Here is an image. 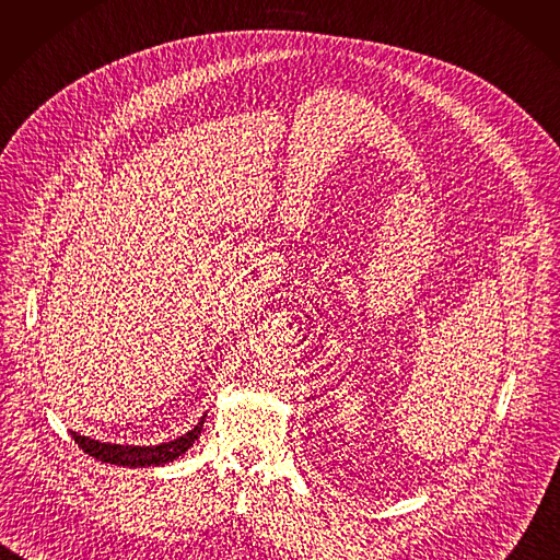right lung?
Wrapping results in <instances>:
<instances>
[{"instance_id":"add662e5","label":"right lung","mask_w":560,"mask_h":560,"mask_svg":"<svg viewBox=\"0 0 560 560\" xmlns=\"http://www.w3.org/2000/svg\"><path fill=\"white\" fill-rule=\"evenodd\" d=\"M202 421L191 430L186 432L184 436H177L168 443H160V445H121V443H101L88 436H81L77 432H71L73 441L79 443V448L83 453H88L90 457L105 462V464H119V466H162L168 464L173 459H177L179 455H184L186 451L191 448L196 443V439L202 432Z\"/></svg>"}]
</instances>
